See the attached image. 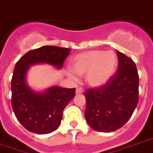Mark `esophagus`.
Returning a JSON list of instances; mask_svg holds the SVG:
<instances>
[{
    "mask_svg": "<svg viewBox=\"0 0 153 153\" xmlns=\"http://www.w3.org/2000/svg\"><path fill=\"white\" fill-rule=\"evenodd\" d=\"M83 92V89L82 88H77L76 94H82Z\"/></svg>",
    "mask_w": 153,
    "mask_h": 153,
    "instance_id": "esophagus-1",
    "label": "esophagus"
}]
</instances>
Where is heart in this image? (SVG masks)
Instances as JSON below:
<instances>
[{"mask_svg": "<svg viewBox=\"0 0 153 153\" xmlns=\"http://www.w3.org/2000/svg\"><path fill=\"white\" fill-rule=\"evenodd\" d=\"M117 56L112 51L91 50L77 54L71 61L72 71H65L71 79L76 81L77 76H84L91 88H101L109 82L117 71Z\"/></svg>", "mask_w": 153, "mask_h": 153, "instance_id": "heart-1", "label": "heart"}]
</instances>
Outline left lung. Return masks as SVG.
Masks as SVG:
<instances>
[{
	"instance_id": "left-lung-1",
	"label": "left lung",
	"mask_w": 153,
	"mask_h": 153,
	"mask_svg": "<svg viewBox=\"0 0 153 153\" xmlns=\"http://www.w3.org/2000/svg\"><path fill=\"white\" fill-rule=\"evenodd\" d=\"M118 66L108 83L84 93L85 118L99 132H112L130 119L139 101V75L134 62L117 51Z\"/></svg>"
}]
</instances>
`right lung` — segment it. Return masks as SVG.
Wrapping results in <instances>:
<instances>
[{
	"instance_id": "add662e5",
	"label": "right lung",
	"mask_w": 153,
	"mask_h": 153,
	"mask_svg": "<svg viewBox=\"0 0 153 153\" xmlns=\"http://www.w3.org/2000/svg\"><path fill=\"white\" fill-rule=\"evenodd\" d=\"M71 49L43 46L29 51L18 61L11 80V104L17 119L27 131L39 134L58 128L65 106L75 96V88L53 86L43 91H35L27 82L29 68L48 64L62 69Z\"/></svg>"
}]
</instances>
